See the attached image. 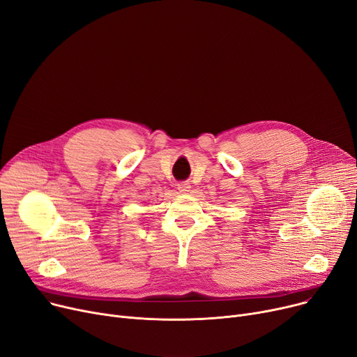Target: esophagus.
Wrapping results in <instances>:
<instances>
[{"label": "esophagus", "mask_w": 357, "mask_h": 357, "mask_svg": "<svg viewBox=\"0 0 357 357\" xmlns=\"http://www.w3.org/2000/svg\"><path fill=\"white\" fill-rule=\"evenodd\" d=\"M178 190H179V192H182V194H186L190 191V188H191V183L188 182V181H182V182H178Z\"/></svg>", "instance_id": "1"}]
</instances>
